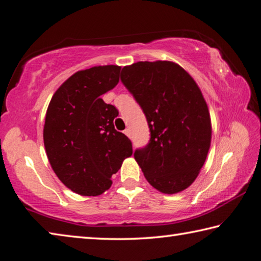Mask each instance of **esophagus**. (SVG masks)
<instances>
[{
  "label": "esophagus",
  "instance_id": "esophagus-1",
  "mask_svg": "<svg viewBox=\"0 0 261 261\" xmlns=\"http://www.w3.org/2000/svg\"><path fill=\"white\" fill-rule=\"evenodd\" d=\"M125 134L128 136V138H130V136H132V132H130L129 128H127V129H125Z\"/></svg>",
  "mask_w": 261,
  "mask_h": 261
}]
</instances>
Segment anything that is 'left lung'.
I'll return each instance as SVG.
<instances>
[{"label": "left lung", "instance_id": "obj_1", "mask_svg": "<svg viewBox=\"0 0 261 261\" xmlns=\"http://www.w3.org/2000/svg\"><path fill=\"white\" fill-rule=\"evenodd\" d=\"M120 80L150 130L147 146L134 151L144 177L165 194L187 189L204 164L212 140L211 115L198 84L170 61L126 66Z\"/></svg>", "mask_w": 261, "mask_h": 261}]
</instances>
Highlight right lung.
<instances>
[{
	"instance_id": "add662e5",
	"label": "right lung",
	"mask_w": 261,
	"mask_h": 261,
	"mask_svg": "<svg viewBox=\"0 0 261 261\" xmlns=\"http://www.w3.org/2000/svg\"><path fill=\"white\" fill-rule=\"evenodd\" d=\"M120 69L111 65L75 72L55 91L47 109V157L60 180L81 195L109 190L112 174L133 153L130 140L114 128L118 110L100 97L118 84Z\"/></svg>"
}]
</instances>
